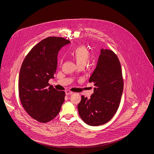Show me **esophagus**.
Instances as JSON below:
<instances>
[{
	"label": "esophagus",
	"mask_w": 154,
	"mask_h": 154,
	"mask_svg": "<svg viewBox=\"0 0 154 154\" xmlns=\"http://www.w3.org/2000/svg\"><path fill=\"white\" fill-rule=\"evenodd\" d=\"M65 93H66V95L68 96V95H71L73 93H72V92H71V91H70L67 90V91H65Z\"/></svg>",
	"instance_id": "esophagus-1"
}]
</instances>
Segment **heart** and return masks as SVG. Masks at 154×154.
<instances>
[{
  "label": "heart",
  "mask_w": 154,
  "mask_h": 154,
  "mask_svg": "<svg viewBox=\"0 0 154 154\" xmlns=\"http://www.w3.org/2000/svg\"><path fill=\"white\" fill-rule=\"evenodd\" d=\"M71 57L75 60L77 65L85 64L89 60L90 52L84 46H78L71 52Z\"/></svg>",
  "instance_id": "1"
}]
</instances>
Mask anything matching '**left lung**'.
<instances>
[{
  "label": "left lung",
  "mask_w": 154,
  "mask_h": 154,
  "mask_svg": "<svg viewBox=\"0 0 154 154\" xmlns=\"http://www.w3.org/2000/svg\"><path fill=\"white\" fill-rule=\"evenodd\" d=\"M89 82L94 83V93L90 99L82 96L78 111L86 124L98 126L106 123L115 115L123 91L121 64L112 51L100 50L96 68Z\"/></svg>",
  "instance_id": "obj_1"
}]
</instances>
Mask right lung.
Here are the masks:
<instances>
[{
    "mask_svg": "<svg viewBox=\"0 0 154 154\" xmlns=\"http://www.w3.org/2000/svg\"><path fill=\"white\" fill-rule=\"evenodd\" d=\"M71 42L63 38L49 37L40 41L26 57L19 76V95L25 110L42 123L59 113L65 93L50 85L57 66L60 50Z\"/></svg>",
    "mask_w": 154,
    "mask_h": 154,
    "instance_id": "add662e5",
    "label": "right lung"
}]
</instances>
